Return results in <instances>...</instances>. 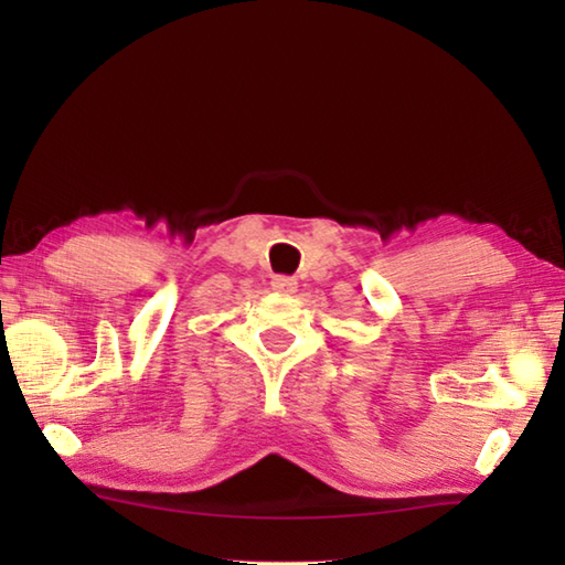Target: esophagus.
I'll list each match as a JSON object with an SVG mask.
<instances>
[{"label":"esophagus","instance_id":"1","mask_svg":"<svg viewBox=\"0 0 565 565\" xmlns=\"http://www.w3.org/2000/svg\"><path fill=\"white\" fill-rule=\"evenodd\" d=\"M296 279L294 276H274L271 279V289L279 291V294H294L296 291Z\"/></svg>","mask_w":565,"mask_h":565}]
</instances>
